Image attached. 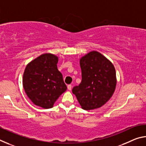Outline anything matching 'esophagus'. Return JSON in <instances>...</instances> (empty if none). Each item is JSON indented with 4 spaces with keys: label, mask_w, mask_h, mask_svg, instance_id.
I'll use <instances>...</instances> for the list:
<instances>
[{
    "label": "esophagus",
    "mask_w": 146,
    "mask_h": 146,
    "mask_svg": "<svg viewBox=\"0 0 146 146\" xmlns=\"http://www.w3.org/2000/svg\"><path fill=\"white\" fill-rule=\"evenodd\" d=\"M71 88H72V86H71V84L68 85V90H71Z\"/></svg>",
    "instance_id": "34e87169"
}]
</instances>
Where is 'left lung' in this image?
Returning a JSON list of instances; mask_svg holds the SVG:
<instances>
[{
	"mask_svg": "<svg viewBox=\"0 0 146 146\" xmlns=\"http://www.w3.org/2000/svg\"><path fill=\"white\" fill-rule=\"evenodd\" d=\"M82 81L72 92L83 110L102 107L112 97L117 84L113 64L102 54L93 51L80 58Z\"/></svg>",
	"mask_w": 146,
	"mask_h": 146,
	"instance_id": "left-lung-1",
	"label": "left lung"
}]
</instances>
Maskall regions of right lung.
<instances>
[{
	"label": "right lung",
	"instance_id": "right-lung-1",
	"mask_svg": "<svg viewBox=\"0 0 146 146\" xmlns=\"http://www.w3.org/2000/svg\"><path fill=\"white\" fill-rule=\"evenodd\" d=\"M58 57L42 54L26 66L23 75L24 91L34 104L49 109L67 90L62 73L58 70Z\"/></svg>",
	"mask_w": 146,
	"mask_h": 146
}]
</instances>
